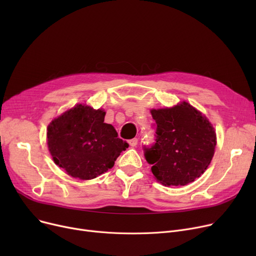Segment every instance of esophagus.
Listing matches in <instances>:
<instances>
[{"label": "esophagus", "mask_w": 256, "mask_h": 256, "mask_svg": "<svg viewBox=\"0 0 256 256\" xmlns=\"http://www.w3.org/2000/svg\"><path fill=\"white\" fill-rule=\"evenodd\" d=\"M128 144H130V146H132V147H135V146L138 144V139H137V138H134V139L130 140V141H128Z\"/></svg>", "instance_id": "1"}]
</instances>
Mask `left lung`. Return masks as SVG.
Listing matches in <instances>:
<instances>
[{"mask_svg":"<svg viewBox=\"0 0 256 256\" xmlns=\"http://www.w3.org/2000/svg\"><path fill=\"white\" fill-rule=\"evenodd\" d=\"M156 143L144 156L158 182L167 186H186L206 170L217 143L216 132L202 113L189 102L152 109Z\"/></svg>","mask_w":256,"mask_h":256,"instance_id":"1","label":"left lung"}]
</instances>
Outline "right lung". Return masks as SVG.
I'll use <instances>...</instances> for the list:
<instances>
[{
	"instance_id": "obj_1",
	"label": "right lung",
	"mask_w": 256,
	"mask_h": 256,
	"mask_svg": "<svg viewBox=\"0 0 256 256\" xmlns=\"http://www.w3.org/2000/svg\"><path fill=\"white\" fill-rule=\"evenodd\" d=\"M106 112L78 104L54 119L46 139L54 162L68 176L93 180L114 166L128 144L118 138L113 126L104 124Z\"/></svg>"
}]
</instances>
